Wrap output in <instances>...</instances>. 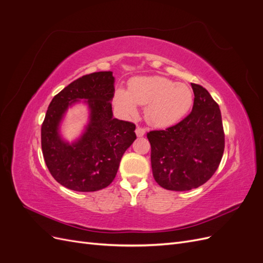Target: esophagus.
<instances>
[{
  "label": "esophagus",
  "mask_w": 263,
  "mask_h": 263,
  "mask_svg": "<svg viewBox=\"0 0 263 263\" xmlns=\"http://www.w3.org/2000/svg\"><path fill=\"white\" fill-rule=\"evenodd\" d=\"M145 134H146V129L144 128V127L138 126L137 128H136V135H137V136H138V137H142Z\"/></svg>",
  "instance_id": "34e87169"
}]
</instances>
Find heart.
<instances>
[{
	"mask_svg": "<svg viewBox=\"0 0 263 263\" xmlns=\"http://www.w3.org/2000/svg\"><path fill=\"white\" fill-rule=\"evenodd\" d=\"M193 94L184 84L162 77H136L128 91L117 89L114 104L127 116L137 113V104L147 105V122L156 127H169L180 122L192 106Z\"/></svg>",
	"mask_w": 263,
	"mask_h": 263,
	"instance_id": "heart-1",
	"label": "heart"
}]
</instances>
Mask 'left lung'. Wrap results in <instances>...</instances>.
<instances>
[{
	"label": "left lung",
	"instance_id": "1",
	"mask_svg": "<svg viewBox=\"0 0 263 263\" xmlns=\"http://www.w3.org/2000/svg\"><path fill=\"white\" fill-rule=\"evenodd\" d=\"M193 108L164 130H151V168L156 182L170 191H189L208 182L217 170L225 148L219 106L209 91L191 83Z\"/></svg>",
	"mask_w": 263,
	"mask_h": 263
}]
</instances>
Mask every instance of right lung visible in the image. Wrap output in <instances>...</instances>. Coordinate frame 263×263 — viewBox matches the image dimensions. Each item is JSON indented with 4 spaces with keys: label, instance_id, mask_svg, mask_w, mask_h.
Masks as SVG:
<instances>
[{
    "label": "right lung",
    "instance_id": "right-lung-1",
    "mask_svg": "<svg viewBox=\"0 0 263 263\" xmlns=\"http://www.w3.org/2000/svg\"><path fill=\"white\" fill-rule=\"evenodd\" d=\"M114 77L100 71L77 79L50 102L42 125V149L53 179L78 192H94L108 186L116 177L121 159L136 139L132 122L113 117ZM79 99L90 107V123L82 138L70 145L58 128L66 108Z\"/></svg>",
    "mask_w": 263,
    "mask_h": 263
}]
</instances>
